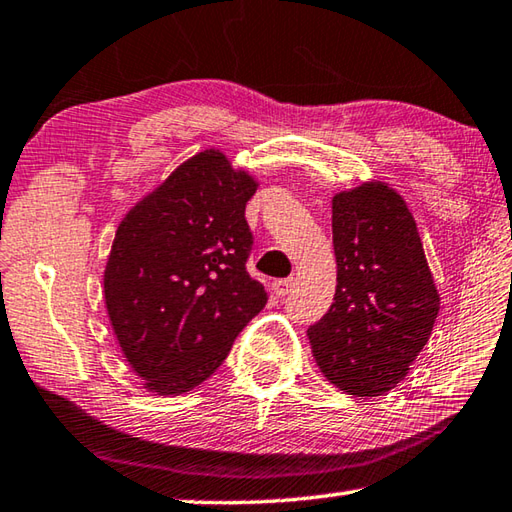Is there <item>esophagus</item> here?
I'll use <instances>...</instances> for the list:
<instances>
[{
    "mask_svg": "<svg viewBox=\"0 0 512 512\" xmlns=\"http://www.w3.org/2000/svg\"><path fill=\"white\" fill-rule=\"evenodd\" d=\"M294 287H296V278L289 276V278H281V281L274 283V292H276V296H287Z\"/></svg>",
    "mask_w": 512,
    "mask_h": 512,
    "instance_id": "1",
    "label": "esophagus"
}]
</instances>
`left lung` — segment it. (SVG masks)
I'll return each mask as SVG.
<instances>
[{
  "mask_svg": "<svg viewBox=\"0 0 512 512\" xmlns=\"http://www.w3.org/2000/svg\"><path fill=\"white\" fill-rule=\"evenodd\" d=\"M332 240L334 303L307 336L327 381L354 397H379L428 343L437 287L408 205L383 182L334 196Z\"/></svg>",
  "mask_w": 512,
  "mask_h": 512,
  "instance_id": "1",
  "label": "left lung"
}]
</instances>
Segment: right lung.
Listing matches in <instances>:
<instances>
[{"instance_id": "1", "label": "right lung", "mask_w": 512, "mask_h": 512, "mask_svg": "<svg viewBox=\"0 0 512 512\" xmlns=\"http://www.w3.org/2000/svg\"><path fill=\"white\" fill-rule=\"evenodd\" d=\"M247 171L207 149L171 173L115 231L104 301L124 356L158 394L194 390L214 374L240 330L263 310L247 272L256 194Z\"/></svg>"}]
</instances>
